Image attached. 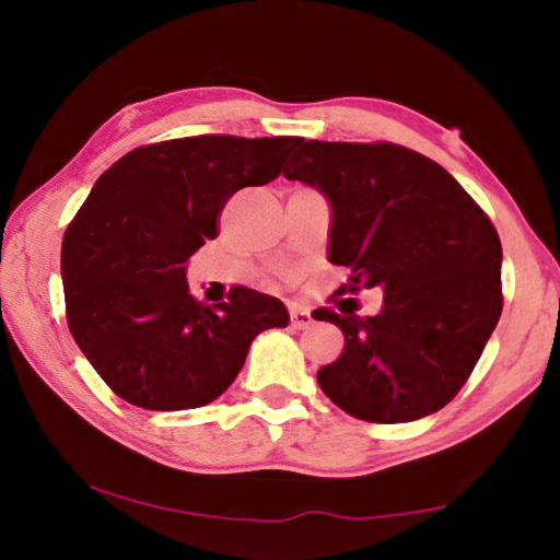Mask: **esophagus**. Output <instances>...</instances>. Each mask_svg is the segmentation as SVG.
Segmentation results:
<instances>
[{
    "instance_id": "esophagus-1",
    "label": "esophagus",
    "mask_w": 560,
    "mask_h": 560,
    "mask_svg": "<svg viewBox=\"0 0 560 560\" xmlns=\"http://www.w3.org/2000/svg\"><path fill=\"white\" fill-rule=\"evenodd\" d=\"M289 316H291V326L293 328H308L311 324H314V316H311V311L308 308H301V306H291V311H289Z\"/></svg>"
}]
</instances>
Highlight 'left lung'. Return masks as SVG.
<instances>
[{
  "label": "left lung",
  "mask_w": 560,
  "mask_h": 560,
  "mask_svg": "<svg viewBox=\"0 0 560 560\" xmlns=\"http://www.w3.org/2000/svg\"><path fill=\"white\" fill-rule=\"evenodd\" d=\"M330 202L328 261L350 269L338 293L381 287L383 308H318L346 336L318 371L340 410L365 422H412L467 383L501 316V242L447 170L393 143L306 140L283 170Z\"/></svg>",
  "instance_id": "left-lung-1"
}]
</instances>
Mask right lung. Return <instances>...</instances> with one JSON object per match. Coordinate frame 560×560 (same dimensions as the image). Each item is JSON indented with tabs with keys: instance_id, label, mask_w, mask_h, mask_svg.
I'll use <instances>...</instances> for the list:
<instances>
[{
	"instance_id": "right-lung-1",
	"label": "right lung",
	"mask_w": 560,
	"mask_h": 560,
	"mask_svg": "<svg viewBox=\"0 0 560 560\" xmlns=\"http://www.w3.org/2000/svg\"><path fill=\"white\" fill-rule=\"evenodd\" d=\"M301 138L195 136L130 150L93 185L61 246L71 336L122 400L192 410L240 375L252 340L289 326L267 293L234 287L197 301L187 259L217 236V217L242 187L281 175Z\"/></svg>"
}]
</instances>
